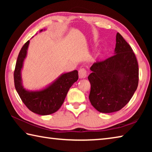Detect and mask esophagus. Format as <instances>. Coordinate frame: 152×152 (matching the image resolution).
<instances>
[{
	"mask_svg": "<svg viewBox=\"0 0 152 152\" xmlns=\"http://www.w3.org/2000/svg\"><path fill=\"white\" fill-rule=\"evenodd\" d=\"M78 76L80 78H85L87 76L86 70L84 68H80L78 71Z\"/></svg>",
	"mask_w": 152,
	"mask_h": 152,
	"instance_id": "obj_1",
	"label": "esophagus"
}]
</instances>
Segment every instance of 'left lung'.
<instances>
[{"instance_id": "1", "label": "left lung", "mask_w": 152, "mask_h": 152, "mask_svg": "<svg viewBox=\"0 0 152 152\" xmlns=\"http://www.w3.org/2000/svg\"><path fill=\"white\" fill-rule=\"evenodd\" d=\"M115 55L96 62L88 77L91 89L89 100L98 111L110 113L124 107L137 90L139 68L131 46L119 33L116 35Z\"/></svg>"}]
</instances>
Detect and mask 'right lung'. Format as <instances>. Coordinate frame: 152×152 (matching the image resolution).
<instances>
[{"instance_id":"add662e5","label":"right lung","mask_w":152,"mask_h":152,"mask_svg":"<svg viewBox=\"0 0 152 152\" xmlns=\"http://www.w3.org/2000/svg\"><path fill=\"white\" fill-rule=\"evenodd\" d=\"M42 29L40 32L45 31ZM29 41L25 43L18 56L14 72L15 86L20 99L31 111L40 115L52 114L60 109L67 93L78 79L76 70L61 74L54 81L44 88L37 91H29L23 85L21 70L27 57Z\"/></svg>"}]
</instances>
